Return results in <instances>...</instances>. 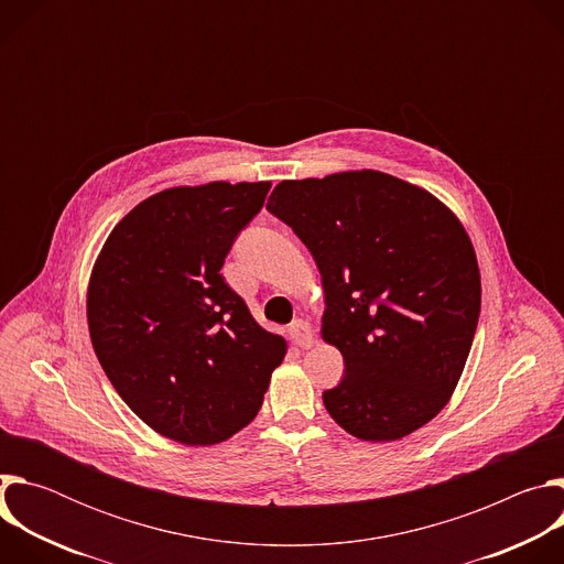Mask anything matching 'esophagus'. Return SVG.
Listing matches in <instances>:
<instances>
[{"instance_id":"obj_1","label":"esophagus","mask_w":564,"mask_h":564,"mask_svg":"<svg viewBox=\"0 0 564 564\" xmlns=\"http://www.w3.org/2000/svg\"><path fill=\"white\" fill-rule=\"evenodd\" d=\"M288 333H290L292 344H294V346H299V348H310V346H312V341H314V337H312V328H310L307 321H303V318L292 321L290 328H288Z\"/></svg>"}]
</instances>
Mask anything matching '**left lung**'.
Here are the masks:
<instances>
[{
	"label": "left lung",
	"instance_id": "8db88e82",
	"mask_svg": "<svg viewBox=\"0 0 564 564\" xmlns=\"http://www.w3.org/2000/svg\"><path fill=\"white\" fill-rule=\"evenodd\" d=\"M324 281L321 337L346 364L324 392L330 417L366 442L429 424L462 377L481 283L459 218L426 189L375 170L283 181L268 200Z\"/></svg>",
	"mask_w": 564,
	"mask_h": 564
}]
</instances>
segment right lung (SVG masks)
<instances>
[{
    "label": "right lung",
    "mask_w": 564,
    "mask_h": 564,
    "mask_svg": "<svg viewBox=\"0 0 564 564\" xmlns=\"http://www.w3.org/2000/svg\"><path fill=\"white\" fill-rule=\"evenodd\" d=\"M272 183L172 187L135 205L94 265L87 318L127 406L187 446L225 442L259 413L285 339L220 276Z\"/></svg>",
    "instance_id": "add662e5"
}]
</instances>
